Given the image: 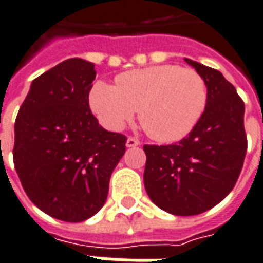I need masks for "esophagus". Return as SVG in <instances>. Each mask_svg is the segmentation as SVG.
Listing matches in <instances>:
<instances>
[{
	"mask_svg": "<svg viewBox=\"0 0 263 263\" xmlns=\"http://www.w3.org/2000/svg\"><path fill=\"white\" fill-rule=\"evenodd\" d=\"M126 145L127 147H137V145H140V141L136 137H129L126 141Z\"/></svg>",
	"mask_w": 263,
	"mask_h": 263,
	"instance_id": "obj_1",
	"label": "esophagus"
}]
</instances>
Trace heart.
I'll return each mask as SVG.
<instances>
[{
  "mask_svg": "<svg viewBox=\"0 0 263 263\" xmlns=\"http://www.w3.org/2000/svg\"><path fill=\"white\" fill-rule=\"evenodd\" d=\"M208 91L197 70L155 65L120 73L115 86L92 84L90 108L106 129L120 130L140 109V123L149 137L172 143L185 137L204 114Z\"/></svg>",
  "mask_w": 263,
  "mask_h": 263,
  "instance_id": "1",
  "label": "heart"
}]
</instances>
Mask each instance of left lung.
Wrapping results in <instances>:
<instances>
[{"instance_id":"obj_1","label":"left lung","mask_w":263,"mask_h":263,"mask_svg":"<svg viewBox=\"0 0 263 263\" xmlns=\"http://www.w3.org/2000/svg\"><path fill=\"white\" fill-rule=\"evenodd\" d=\"M204 78L208 100L189 136L169 145H144V185L169 214L193 216L218 205L233 190L247 153L244 102L216 69L185 58Z\"/></svg>"}]
</instances>
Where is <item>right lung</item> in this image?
<instances>
[{"label": "right lung", "instance_id": "1", "mask_svg": "<svg viewBox=\"0 0 263 263\" xmlns=\"http://www.w3.org/2000/svg\"><path fill=\"white\" fill-rule=\"evenodd\" d=\"M94 64L70 58L33 80L15 120L13 165L33 204L83 222L105 204L126 136L98 124L88 105Z\"/></svg>", "mask_w": 263, "mask_h": 263}]
</instances>
